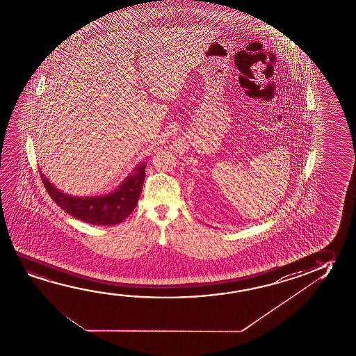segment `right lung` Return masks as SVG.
Wrapping results in <instances>:
<instances>
[{
	"instance_id": "right-lung-1",
	"label": "right lung",
	"mask_w": 356,
	"mask_h": 356,
	"mask_svg": "<svg viewBox=\"0 0 356 356\" xmlns=\"http://www.w3.org/2000/svg\"><path fill=\"white\" fill-rule=\"evenodd\" d=\"M145 168L146 163H139L133 170V174L122 181L113 193L92 197H76L62 193L53 186L42 171L40 175L49 196L67 213L89 225L113 226L124 221L134 210L145 179Z\"/></svg>"
}]
</instances>
